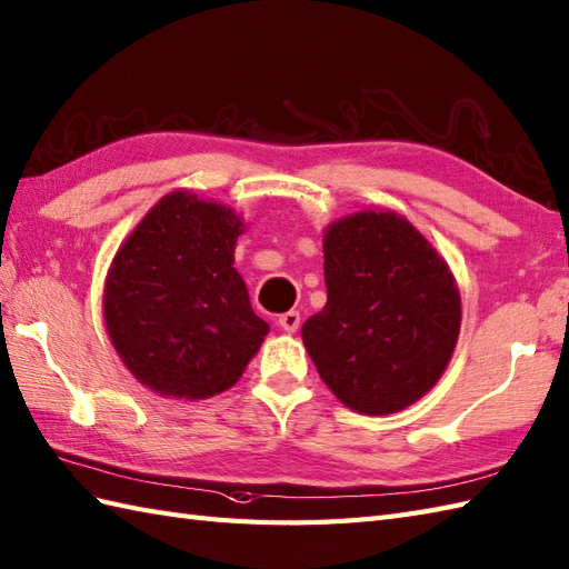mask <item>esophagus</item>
<instances>
[{"label":"esophagus","mask_w":569,"mask_h":569,"mask_svg":"<svg viewBox=\"0 0 569 569\" xmlns=\"http://www.w3.org/2000/svg\"><path fill=\"white\" fill-rule=\"evenodd\" d=\"M279 327L283 329V332H288V335L298 332V327H300V312H298V310L283 312V315L279 317Z\"/></svg>","instance_id":"esophagus-1"}]
</instances>
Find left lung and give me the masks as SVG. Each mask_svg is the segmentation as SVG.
<instances>
[{
	"instance_id": "obj_1",
	"label": "left lung",
	"mask_w": 569,
	"mask_h": 569,
	"mask_svg": "<svg viewBox=\"0 0 569 569\" xmlns=\"http://www.w3.org/2000/svg\"><path fill=\"white\" fill-rule=\"evenodd\" d=\"M322 249L327 306L302 325V345L325 386L353 412H400L425 398L453 356V273L392 210L332 222Z\"/></svg>"
}]
</instances>
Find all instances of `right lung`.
Segmentation results:
<instances>
[{
    "label": "right lung",
    "mask_w": 569,
    "mask_h": 569,
    "mask_svg": "<svg viewBox=\"0 0 569 569\" xmlns=\"http://www.w3.org/2000/svg\"><path fill=\"white\" fill-rule=\"evenodd\" d=\"M242 230L232 208L174 191L113 257L106 329L128 371L162 398L206 400L232 388L269 335L232 267Z\"/></svg>",
    "instance_id": "right-lung-1"
}]
</instances>
